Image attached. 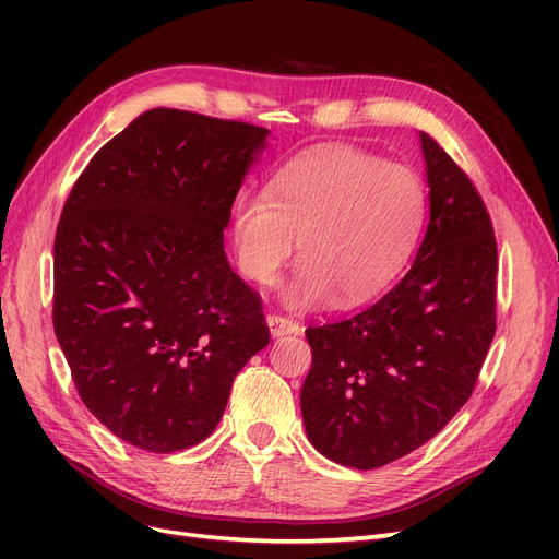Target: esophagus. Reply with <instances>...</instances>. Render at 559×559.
Returning <instances> with one entry per match:
<instances>
[{"mask_svg":"<svg viewBox=\"0 0 559 559\" xmlns=\"http://www.w3.org/2000/svg\"><path fill=\"white\" fill-rule=\"evenodd\" d=\"M267 326H270V333H273L275 337L280 335H289V333H298V324L286 314H280V312H273L267 314Z\"/></svg>","mask_w":559,"mask_h":559,"instance_id":"34e87169","label":"esophagus"}]
</instances>
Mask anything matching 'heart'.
Masks as SVG:
<instances>
[{"instance_id":"1","label":"heart","mask_w":559,"mask_h":559,"mask_svg":"<svg viewBox=\"0 0 559 559\" xmlns=\"http://www.w3.org/2000/svg\"><path fill=\"white\" fill-rule=\"evenodd\" d=\"M427 216L425 186L411 167L352 146H326L284 165L267 193L240 195L233 249L251 282L270 286L294 257L286 292L296 308L359 306L408 265Z\"/></svg>"}]
</instances>
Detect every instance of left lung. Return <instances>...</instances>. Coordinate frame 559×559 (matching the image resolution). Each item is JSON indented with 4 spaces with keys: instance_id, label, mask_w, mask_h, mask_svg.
<instances>
[{
    "instance_id": "1",
    "label": "left lung",
    "mask_w": 559,
    "mask_h": 559,
    "mask_svg": "<svg viewBox=\"0 0 559 559\" xmlns=\"http://www.w3.org/2000/svg\"><path fill=\"white\" fill-rule=\"evenodd\" d=\"M431 216L415 263L373 306L310 324V443L359 471L411 454L476 389L497 333V238L476 183L421 132Z\"/></svg>"
}]
</instances>
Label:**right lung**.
<instances>
[{
	"mask_svg": "<svg viewBox=\"0 0 559 559\" xmlns=\"http://www.w3.org/2000/svg\"><path fill=\"white\" fill-rule=\"evenodd\" d=\"M267 130L151 109L97 151L53 245V329L86 408L148 452L193 448L270 343L224 228Z\"/></svg>",
	"mask_w": 559,
	"mask_h": 559,
	"instance_id": "obj_1",
	"label": "right lung"
}]
</instances>
